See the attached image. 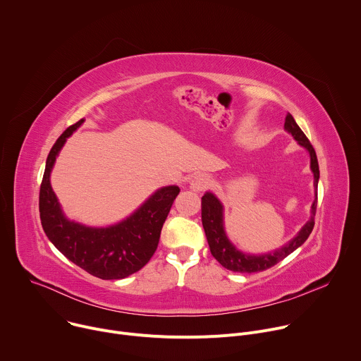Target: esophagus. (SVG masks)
Here are the masks:
<instances>
[{"instance_id": "obj_1", "label": "esophagus", "mask_w": 361, "mask_h": 361, "mask_svg": "<svg viewBox=\"0 0 361 361\" xmlns=\"http://www.w3.org/2000/svg\"><path fill=\"white\" fill-rule=\"evenodd\" d=\"M190 187L192 188V191H197V192L205 191L212 187V178L207 174H198L192 178Z\"/></svg>"}]
</instances>
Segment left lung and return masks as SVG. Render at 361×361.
Masks as SVG:
<instances>
[{"label": "left lung", "instance_id": "left-lung-1", "mask_svg": "<svg viewBox=\"0 0 361 361\" xmlns=\"http://www.w3.org/2000/svg\"><path fill=\"white\" fill-rule=\"evenodd\" d=\"M284 128L291 133V135L298 141L300 145L305 147L310 152V159H312V170L314 173V183L317 187L320 171H319V161L316 151L308 140L305 134L301 131V128L297 126L294 121L293 116L287 113L286 121H284ZM317 210V192H316V200L312 205V219L310 221H307V224L301 228V231L284 247L276 250L274 252L263 254V255H250L245 252L238 251L227 238L223 227V205L221 202L214 197L212 192H205L201 198V220H202V227L205 231V237H207L210 251L213 254L214 259L227 270L235 271V273H257V271H264L281 260H284L288 254H291L295 248H298L307 238L312 234L313 227H314V216Z\"/></svg>", "mask_w": 361, "mask_h": 361}]
</instances>
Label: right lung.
Returning <instances> with one entry per match:
<instances>
[{
    "label": "right lung",
    "mask_w": 361,
    "mask_h": 361,
    "mask_svg": "<svg viewBox=\"0 0 361 361\" xmlns=\"http://www.w3.org/2000/svg\"><path fill=\"white\" fill-rule=\"evenodd\" d=\"M82 121L84 118L70 126L48 154L39 187V219L49 241L68 260L98 279L118 280L141 270L156 252L163 224L180 188H160L133 216L107 228H90L68 221L51 188L49 173L66 140Z\"/></svg>",
    "instance_id": "obj_1"
}]
</instances>
